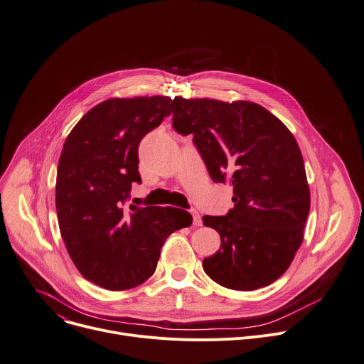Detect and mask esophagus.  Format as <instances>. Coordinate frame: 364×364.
Returning <instances> with one entry per match:
<instances>
[{
  "label": "esophagus",
  "mask_w": 364,
  "mask_h": 364,
  "mask_svg": "<svg viewBox=\"0 0 364 364\" xmlns=\"http://www.w3.org/2000/svg\"><path fill=\"white\" fill-rule=\"evenodd\" d=\"M191 215H193V223L196 225V226H202V218H200V215H199V212L197 210H191Z\"/></svg>",
  "instance_id": "obj_1"
}]
</instances>
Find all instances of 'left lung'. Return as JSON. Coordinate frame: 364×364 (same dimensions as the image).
I'll return each mask as SVG.
<instances>
[{
    "label": "left lung",
    "instance_id": "8db88e82",
    "mask_svg": "<svg viewBox=\"0 0 364 364\" xmlns=\"http://www.w3.org/2000/svg\"><path fill=\"white\" fill-rule=\"evenodd\" d=\"M173 107L174 130L193 135L210 178L234 186V209L203 216L220 235L219 251L203 259L206 274L234 290L272 284L301 247L311 208L299 145L274 114L251 102L176 97Z\"/></svg>",
    "mask_w": 364,
    "mask_h": 364
}]
</instances>
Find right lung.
<instances>
[{"label": "right lung", "instance_id": "right-lung-1", "mask_svg": "<svg viewBox=\"0 0 364 364\" xmlns=\"http://www.w3.org/2000/svg\"><path fill=\"white\" fill-rule=\"evenodd\" d=\"M170 97L110 98L92 107L63 144L56 176L60 235L78 272L107 290L148 280L161 247L191 215L177 208H139L126 202L141 183L142 138L170 116Z\"/></svg>", "mask_w": 364, "mask_h": 364}]
</instances>
